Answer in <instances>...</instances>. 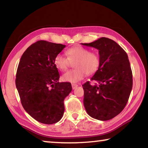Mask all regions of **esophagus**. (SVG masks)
I'll return each instance as SVG.
<instances>
[{
    "label": "esophagus",
    "mask_w": 148,
    "mask_h": 148,
    "mask_svg": "<svg viewBox=\"0 0 148 148\" xmlns=\"http://www.w3.org/2000/svg\"><path fill=\"white\" fill-rule=\"evenodd\" d=\"M77 86H77V84H72V89H76Z\"/></svg>",
    "instance_id": "1"
}]
</instances>
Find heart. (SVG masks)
<instances>
[{"label": "heart", "instance_id": "obj_1", "mask_svg": "<svg viewBox=\"0 0 148 148\" xmlns=\"http://www.w3.org/2000/svg\"><path fill=\"white\" fill-rule=\"evenodd\" d=\"M66 57L61 54L57 55L54 63L61 71H65L69 69L71 62H73L75 69L66 72L62 76L64 82L76 83L87 75L95 74L101 64L99 55L94 51H90L86 47L75 46L69 48L66 51Z\"/></svg>", "mask_w": 148, "mask_h": 148}]
</instances>
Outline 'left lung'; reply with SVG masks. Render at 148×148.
Listing matches in <instances>:
<instances>
[{"label":"left lung","instance_id":"left-lung-1","mask_svg":"<svg viewBox=\"0 0 148 148\" xmlns=\"http://www.w3.org/2000/svg\"><path fill=\"white\" fill-rule=\"evenodd\" d=\"M84 46L99 50L101 64L83 86L84 104L94 119L107 121L121 113L128 102L132 87V74L128 56L112 40L102 37Z\"/></svg>","mask_w":148,"mask_h":148}]
</instances>
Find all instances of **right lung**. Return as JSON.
<instances>
[{
	"mask_svg": "<svg viewBox=\"0 0 148 148\" xmlns=\"http://www.w3.org/2000/svg\"><path fill=\"white\" fill-rule=\"evenodd\" d=\"M65 45L39 40L31 45L20 59L16 85L25 110L44 124L59 121L64 111V100L72 91L70 82H59L55 57Z\"/></svg>",
	"mask_w": 148,
	"mask_h": 148,
	"instance_id": "1",
	"label": "right lung"
}]
</instances>
